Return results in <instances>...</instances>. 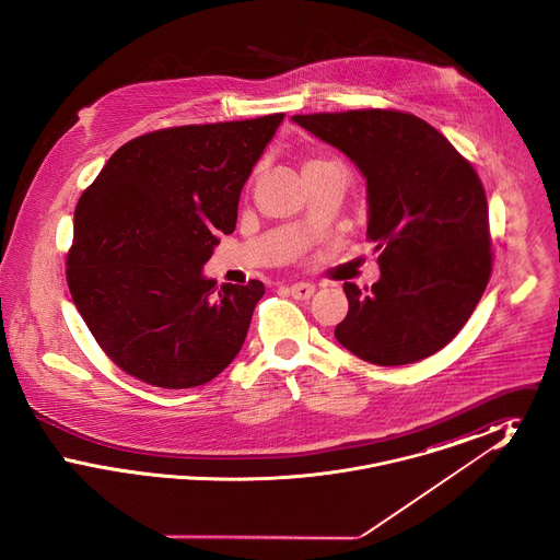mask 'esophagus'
<instances>
[{"label": "esophagus", "mask_w": 560, "mask_h": 560, "mask_svg": "<svg viewBox=\"0 0 560 560\" xmlns=\"http://www.w3.org/2000/svg\"><path fill=\"white\" fill-rule=\"evenodd\" d=\"M290 293L295 300H308L315 293V285L311 283H293L290 285Z\"/></svg>", "instance_id": "esophagus-1"}]
</instances>
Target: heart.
I'll use <instances>...</instances> for the list:
<instances>
[{
  "label": "heart",
  "mask_w": 560,
  "mask_h": 560,
  "mask_svg": "<svg viewBox=\"0 0 560 560\" xmlns=\"http://www.w3.org/2000/svg\"><path fill=\"white\" fill-rule=\"evenodd\" d=\"M319 163H325V161H308L304 167H311V165H319Z\"/></svg>",
  "instance_id": "heart-1"
}]
</instances>
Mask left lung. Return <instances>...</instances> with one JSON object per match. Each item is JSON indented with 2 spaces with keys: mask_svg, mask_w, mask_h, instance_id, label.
Returning a JSON list of instances; mask_svg holds the SVG:
<instances>
[{
  "mask_svg": "<svg viewBox=\"0 0 560 560\" xmlns=\"http://www.w3.org/2000/svg\"><path fill=\"white\" fill-rule=\"evenodd\" d=\"M368 180V240L380 279L345 283L336 340L373 365H407L447 347L491 277L485 188L475 167L424 119L390 108L293 115Z\"/></svg>",
  "mask_w": 560,
  "mask_h": 560,
  "instance_id": "8db88e82",
  "label": "left lung"
}]
</instances>
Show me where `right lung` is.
Here are the masks:
<instances>
[{
    "label": "right lung",
    "mask_w": 560,
    "mask_h": 560,
    "mask_svg": "<svg viewBox=\"0 0 560 560\" xmlns=\"http://www.w3.org/2000/svg\"><path fill=\"white\" fill-rule=\"evenodd\" d=\"M142 133L119 147L75 208L67 283L108 359L160 388H192L237 357L265 295L203 277L237 224L241 188L283 121Z\"/></svg>",
    "instance_id": "add662e5"
}]
</instances>
